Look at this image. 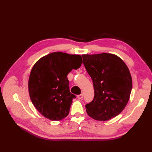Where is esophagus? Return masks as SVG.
Listing matches in <instances>:
<instances>
[{"instance_id":"esophagus-1","label":"esophagus","mask_w":152,"mask_h":152,"mask_svg":"<svg viewBox=\"0 0 152 152\" xmlns=\"http://www.w3.org/2000/svg\"><path fill=\"white\" fill-rule=\"evenodd\" d=\"M77 98H78V99H82V98H83V94H80L79 95H78Z\"/></svg>"}]
</instances>
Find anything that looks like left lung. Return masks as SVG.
<instances>
[{
  "label": "left lung",
  "mask_w": 152,
  "mask_h": 152,
  "mask_svg": "<svg viewBox=\"0 0 152 152\" xmlns=\"http://www.w3.org/2000/svg\"><path fill=\"white\" fill-rule=\"evenodd\" d=\"M84 66L93 82L94 96L86 104L88 115L99 121L120 114L129 99L132 78L122 59L109 53L83 54Z\"/></svg>",
  "instance_id": "8db88e82"
}]
</instances>
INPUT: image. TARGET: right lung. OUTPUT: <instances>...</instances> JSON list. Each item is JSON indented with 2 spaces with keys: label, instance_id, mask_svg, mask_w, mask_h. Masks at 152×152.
<instances>
[{
  "label": "right lung",
  "instance_id": "obj_1",
  "mask_svg": "<svg viewBox=\"0 0 152 152\" xmlns=\"http://www.w3.org/2000/svg\"><path fill=\"white\" fill-rule=\"evenodd\" d=\"M82 63L80 55L56 52L35 64L29 77L28 91L32 103L44 117L60 121L68 115L76 96L69 89L67 75Z\"/></svg>",
  "mask_w": 152,
  "mask_h": 152
}]
</instances>
